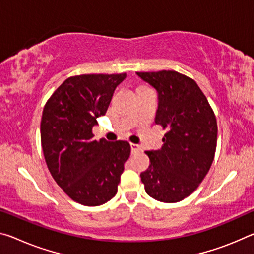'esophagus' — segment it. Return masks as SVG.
<instances>
[{"label": "esophagus", "instance_id": "obj_1", "mask_svg": "<svg viewBox=\"0 0 254 254\" xmlns=\"http://www.w3.org/2000/svg\"><path fill=\"white\" fill-rule=\"evenodd\" d=\"M140 151H141V147H140L139 144L131 143V152H132V154H136V152H140Z\"/></svg>", "mask_w": 254, "mask_h": 254}]
</instances>
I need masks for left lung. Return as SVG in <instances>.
Segmentation results:
<instances>
[{
	"label": "left lung",
	"mask_w": 254,
	"mask_h": 254,
	"mask_svg": "<svg viewBox=\"0 0 254 254\" xmlns=\"http://www.w3.org/2000/svg\"><path fill=\"white\" fill-rule=\"evenodd\" d=\"M136 74L156 89L155 123L167 130L162 149L146 151L150 165L140 178L151 198L179 202L199 187L214 160L215 114L194 80L175 71Z\"/></svg>",
	"instance_id": "8db88e82"
}]
</instances>
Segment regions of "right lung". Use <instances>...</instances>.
I'll return each instance as SVG.
<instances>
[{"label":"right lung","instance_id":"right-lung-1","mask_svg":"<svg viewBox=\"0 0 254 254\" xmlns=\"http://www.w3.org/2000/svg\"><path fill=\"white\" fill-rule=\"evenodd\" d=\"M126 78V73L71 76L44 107L40 139L48 170L63 191L83 206H100L116 194L130 157L127 141L92 139V127Z\"/></svg>","mask_w":254,"mask_h":254}]
</instances>
